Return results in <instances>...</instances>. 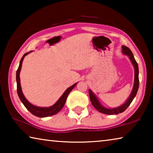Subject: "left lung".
<instances>
[{
	"label": "left lung",
	"instance_id": "8db88e82",
	"mask_svg": "<svg viewBox=\"0 0 153 153\" xmlns=\"http://www.w3.org/2000/svg\"><path fill=\"white\" fill-rule=\"evenodd\" d=\"M122 51H123V54L129 56V57L130 59L131 63H132L134 67V69H135V78H134V85L132 92H131L130 96H129V98L127 100V101L125 104L121 105L120 107L112 108V109H111V108H105L100 104V102H98L97 97H95V95L93 94L91 90H89L90 99L92 105L94 106V107L96 108V109L99 111V112L104 114H107V115H117V114L123 113L124 111H126V108L129 107V105L131 104V102H132L134 97H136L137 92H138V88H139V77H138L139 71H138V63H137L136 61L135 60V59H134L132 52L131 51L130 49H129L128 47H127L126 46H123Z\"/></svg>",
	"mask_w": 153,
	"mask_h": 153
}]
</instances>
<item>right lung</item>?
I'll use <instances>...</instances> for the list:
<instances>
[{"mask_svg":"<svg viewBox=\"0 0 153 153\" xmlns=\"http://www.w3.org/2000/svg\"><path fill=\"white\" fill-rule=\"evenodd\" d=\"M30 53H31V52L25 53L24 56H22V58L20 61L19 67H18L17 70L16 80H17V91L18 96H19L21 101L22 102L23 104H24V105L25 107V108H26L31 113L33 114V115L36 116V117H48V116L55 115L56 113L59 112V111L62 109V108L63 107L65 103L67 98L68 97V94H69V92L73 90L74 88L76 86V84H74L73 86H71V87H69V88H67L65 90V92L63 93V94L60 97V98L58 100V101L56 102L53 106H51L50 107H46V108L38 107H36V106H33V105H32L31 103L28 102L26 99H25L24 94H23L22 88H21L20 78H19V73L21 71V68H22V61L24 60V58L25 57V56L28 55Z\"/></svg>","mask_w":153,"mask_h":153,"instance_id":"right-lung-1","label":"right lung"}]
</instances>
